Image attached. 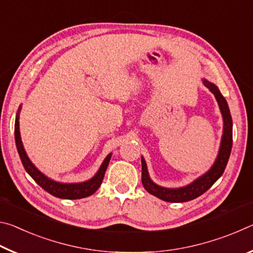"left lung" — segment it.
I'll return each mask as SVG.
<instances>
[{
  "mask_svg": "<svg viewBox=\"0 0 253 253\" xmlns=\"http://www.w3.org/2000/svg\"><path fill=\"white\" fill-rule=\"evenodd\" d=\"M203 83L211 90V92L214 93L217 102H219L222 116H223V136H222L219 155H217L216 161L212 166V169L207 174H204L203 176H201L196 181L190 184V185L182 188H165L153 183L148 176L146 163H145L144 158L142 157V183L145 190L152 195L157 196L158 199L166 201V202H187V201L199 198L200 195L205 193L221 177V175L223 174L226 168V164H228L231 148H232V117H231L230 109L228 104H226V100L221 95V92L216 88V85L210 84L207 80H204Z\"/></svg>",
  "mask_w": 253,
  "mask_h": 253,
  "instance_id": "1",
  "label": "left lung"
}]
</instances>
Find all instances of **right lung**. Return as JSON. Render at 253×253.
<instances>
[{
    "mask_svg": "<svg viewBox=\"0 0 253 253\" xmlns=\"http://www.w3.org/2000/svg\"><path fill=\"white\" fill-rule=\"evenodd\" d=\"M14 136H15L16 148H18L21 162H22L25 170H27L28 174L34 179V181H36L42 188H43V190H45L51 195L55 196V198L67 199V200L83 199V198H87V196L92 195L101 185L102 179H104L106 169H107V166H108L110 157H111L110 154L106 157V160L104 161V163H102V165L100 166L98 173L90 179V181L84 182V183H79V184H62V183L54 182L52 179L44 176V175L42 174L40 170H38L36 166L32 164L31 161L29 160V157L27 156V154H25V151L23 148L22 142H21L20 130H19V114L16 115V118H15Z\"/></svg>",
    "mask_w": 253,
    "mask_h": 253,
    "instance_id": "1",
    "label": "right lung"
}]
</instances>
